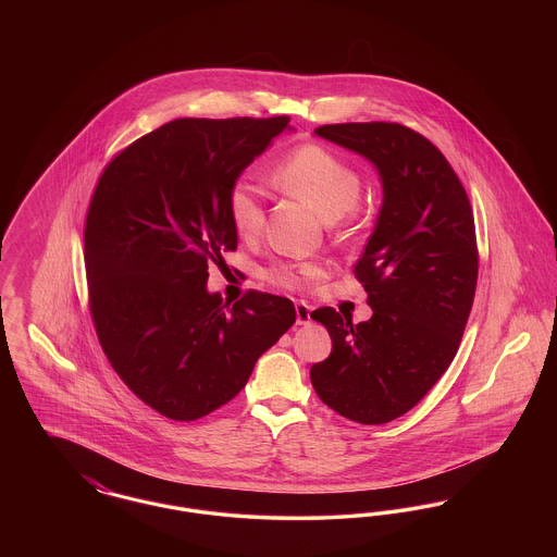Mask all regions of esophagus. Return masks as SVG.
<instances>
[{
    "label": "esophagus",
    "mask_w": 557,
    "mask_h": 557,
    "mask_svg": "<svg viewBox=\"0 0 557 557\" xmlns=\"http://www.w3.org/2000/svg\"><path fill=\"white\" fill-rule=\"evenodd\" d=\"M311 307L307 305V302H296V323L298 325H307V323H311L313 319H311Z\"/></svg>",
    "instance_id": "esophagus-1"
}]
</instances>
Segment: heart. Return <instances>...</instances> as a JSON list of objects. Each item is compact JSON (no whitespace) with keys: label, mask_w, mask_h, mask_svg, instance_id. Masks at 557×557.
Masks as SVG:
<instances>
[{"label":"heart","mask_w":557,"mask_h":557,"mask_svg":"<svg viewBox=\"0 0 557 557\" xmlns=\"http://www.w3.org/2000/svg\"><path fill=\"white\" fill-rule=\"evenodd\" d=\"M273 182L280 189L305 202L327 223L352 211L361 196V180L357 171L323 146H300L273 169ZM227 211L234 230L239 236H257L263 227L265 211L261 189L250 180H238L227 194ZM319 267H275L269 277L280 284L296 288L318 277Z\"/></svg>","instance_id":"heart-1"}]
</instances>
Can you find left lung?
Wrapping results in <instances>:
<instances>
[{
  "label": "left lung",
  "mask_w": 557,
  "mask_h": 557,
  "mask_svg": "<svg viewBox=\"0 0 557 557\" xmlns=\"http://www.w3.org/2000/svg\"><path fill=\"white\" fill-rule=\"evenodd\" d=\"M315 135L370 162L382 205L355 267L373 311L352 325L332 307V352L311 368L319 398L343 418L377 425L418 405L461 343L478 277L474 214L441 150L397 123L325 125Z\"/></svg>",
  "instance_id": "8db88e82"
}]
</instances>
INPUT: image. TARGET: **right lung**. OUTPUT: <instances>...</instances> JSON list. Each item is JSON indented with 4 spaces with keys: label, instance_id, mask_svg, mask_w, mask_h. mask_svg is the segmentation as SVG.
Returning a JSON list of instances; mask_svg holds the SVG:
<instances>
[{
    "label": "right lung",
    "instance_id": "add662e5",
    "mask_svg": "<svg viewBox=\"0 0 557 557\" xmlns=\"http://www.w3.org/2000/svg\"><path fill=\"white\" fill-rule=\"evenodd\" d=\"M288 116L175 119L107 166L85 223L89 305L110 366L164 418L209 416L296 321L284 296L225 309L209 263L236 250L227 194Z\"/></svg>",
    "mask_w": 557,
    "mask_h": 557
}]
</instances>
